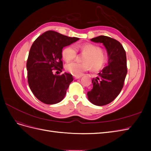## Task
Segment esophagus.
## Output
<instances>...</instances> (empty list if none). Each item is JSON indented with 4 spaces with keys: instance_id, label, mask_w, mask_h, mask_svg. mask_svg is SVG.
<instances>
[{
    "instance_id": "obj_1",
    "label": "esophagus",
    "mask_w": 151,
    "mask_h": 151,
    "mask_svg": "<svg viewBox=\"0 0 151 151\" xmlns=\"http://www.w3.org/2000/svg\"><path fill=\"white\" fill-rule=\"evenodd\" d=\"M81 77V76H74V78L75 79H80Z\"/></svg>"
}]
</instances>
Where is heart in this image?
Instances as JSON below:
<instances>
[{
  "instance_id": "heart-1",
  "label": "heart",
  "mask_w": 151,
  "mask_h": 151,
  "mask_svg": "<svg viewBox=\"0 0 151 151\" xmlns=\"http://www.w3.org/2000/svg\"><path fill=\"white\" fill-rule=\"evenodd\" d=\"M77 50L85 53L83 61L85 62L79 63L73 62L67 63L65 69L74 76H80L83 72L89 70L92 67L94 70L101 68L106 62V56L102 52V49L99 47L91 43L77 44L76 47L74 45H68L62 50V57L66 62H70L77 56Z\"/></svg>"
}]
</instances>
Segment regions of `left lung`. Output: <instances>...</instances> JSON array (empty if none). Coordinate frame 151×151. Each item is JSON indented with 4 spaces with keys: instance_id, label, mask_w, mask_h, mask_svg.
I'll list each match as a JSON object with an SVG mask.
<instances>
[{
    "instance_id": "obj_1",
    "label": "left lung",
    "mask_w": 151,
    "mask_h": 151,
    "mask_svg": "<svg viewBox=\"0 0 151 151\" xmlns=\"http://www.w3.org/2000/svg\"><path fill=\"white\" fill-rule=\"evenodd\" d=\"M103 43L108 54V65L93 78V89L87 95L89 101L96 106H104L112 102L123 88L127 74L126 52L117 40L106 36L91 39Z\"/></svg>"
}]
</instances>
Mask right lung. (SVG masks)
Here are the masks:
<instances>
[{
  "label": "right lung",
  "mask_w": 151,
  "mask_h": 151,
  "mask_svg": "<svg viewBox=\"0 0 151 151\" xmlns=\"http://www.w3.org/2000/svg\"><path fill=\"white\" fill-rule=\"evenodd\" d=\"M79 40L68 37L54 31H48L36 39L30 48L27 60L28 81L35 97L47 104L60 102L64 98L72 74L60 76L53 70L63 69L62 49Z\"/></svg>",
  "instance_id": "right-lung-1"
}]
</instances>
